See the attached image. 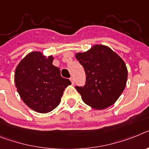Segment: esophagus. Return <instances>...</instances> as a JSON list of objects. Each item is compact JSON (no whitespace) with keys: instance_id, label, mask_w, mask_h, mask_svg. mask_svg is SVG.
<instances>
[{"instance_id":"esophagus-1","label":"esophagus","mask_w":149,"mask_h":149,"mask_svg":"<svg viewBox=\"0 0 149 149\" xmlns=\"http://www.w3.org/2000/svg\"><path fill=\"white\" fill-rule=\"evenodd\" d=\"M70 81H71V82H72V85H74V79L72 78V77H71Z\"/></svg>"}]
</instances>
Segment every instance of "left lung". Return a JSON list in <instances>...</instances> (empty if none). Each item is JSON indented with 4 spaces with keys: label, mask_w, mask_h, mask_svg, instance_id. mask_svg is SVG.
Masks as SVG:
<instances>
[{
    "label": "left lung",
    "mask_w": 149,
    "mask_h": 149,
    "mask_svg": "<svg viewBox=\"0 0 149 149\" xmlns=\"http://www.w3.org/2000/svg\"><path fill=\"white\" fill-rule=\"evenodd\" d=\"M75 57L86 72V85L76 87L84 103L95 110L113 105L127 85L128 71L123 60L104 45H95Z\"/></svg>",
    "instance_id": "obj_1"
}]
</instances>
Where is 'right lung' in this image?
Instances as JSON below:
<instances>
[{
	"label": "right lung",
	"instance_id": "right-lung-1",
	"mask_svg": "<svg viewBox=\"0 0 149 149\" xmlns=\"http://www.w3.org/2000/svg\"><path fill=\"white\" fill-rule=\"evenodd\" d=\"M53 56L32 51L16 67L14 82L22 102L41 113L53 111L61 103L63 91L71 82L61 76L52 64Z\"/></svg>",
	"mask_w": 149,
	"mask_h": 149
}]
</instances>
